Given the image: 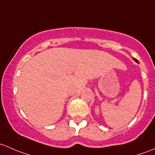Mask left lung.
<instances>
[{"mask_svg":"<svg viewBox=\"0 0 155 155\" xmlns=\"http://www.w3.org/2000/svg\"><path fill=\"white\" fill-rule=\"evenodd\" d=\"M134 61H135V62H137V63H139V61H138V60H137V59L134 58Z\"/></svg>","mask_w":155,"mask_h":155,"instance_id":"8db88e82","label":"left lung"}]
</instances>
